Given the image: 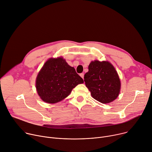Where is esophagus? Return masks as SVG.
<instances>
[{
  "label": "esophagus",
  "mask_w": 152,
  "mask_h": 152,
  "mask_svg": "<svg viewBox=\"0 0 152 152\" xmlns=\"http://www.w3.org/2000/svg\"><path fill=\"white\" fill-rule=\"evenodd\" d=\"M80 77H81L82 78H83V79H84V74L83 73H80Z\"/></svg>",
  "instance_id": "1"
}]
</instances>
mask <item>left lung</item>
Returning a JSON list of instances; mask_svg holds the SVG:
<instances>
[{"label": "left lung", "instance_id": "left-lung-1", "mask_svg": "<svg viewBox=\"0 0 152 152\" xmlns=\"http://www.w3.org/2000/svg\"><path fill=\"white\" fill-rule=\"evenodd\" d=\"M84 81L92 97L102 104L112 102L119 95V77L114 66L107 61H92Z\"/></svg>", "mask_w": 152, "mask_h": 152}]
</instances>
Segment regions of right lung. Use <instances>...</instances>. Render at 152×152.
Here are the masks:
<instances>
[{
    "label": "right lung",
    "mask_w": 152,
    "mask_h": 152,
    "mask_svg": "<svg viewBox=\"0 0 152 152\" xmlns=\"http://www.w3.org/2000/svg\"><path fill=\"white\" fill-rule=\"evenodd\" d=\"M83 82L74 67L59 58H51L45 63L37 76L36 86L40 98L54 104L67 97L73 88Z\"/></svg>",
    "instance_id": "right-lung-1"
}]
</instances>
